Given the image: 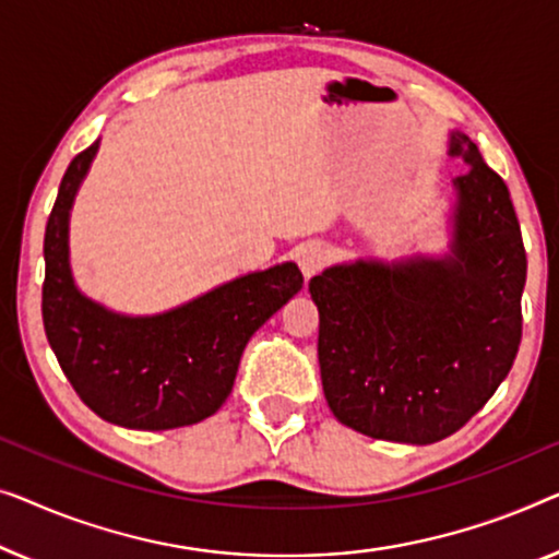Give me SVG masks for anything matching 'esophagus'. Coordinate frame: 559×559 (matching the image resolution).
Returning <instances> with one entry per match:
<instances>
[{
	"label": "esophagus",
	"instance_id": "34e87169",
	"mask_svg": "<svg viewBox=\"0 0 559 559\" xmlns=\"http://www.w3.org/2000/svg\"><path fill=\"white\" fill-rule=\"evenodd\" d=\"M326 261H329V250L321 246V242H304V246L296 250V263L298 269L304 271L306 278L324 269Z\"/></svg>",
	"mask_w": 559,
	"mask_h": 559
}]
</instances>
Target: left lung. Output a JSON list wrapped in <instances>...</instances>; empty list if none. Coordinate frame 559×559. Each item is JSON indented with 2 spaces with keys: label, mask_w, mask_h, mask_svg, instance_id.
<instances>
[{
  "label": "left lung",
  "mask_w": 559,
  "mask_h": 559,
  "mask_svg": "<svg viewBox=\"0 0 559 559\" xmlns=\"http://www.w3.org/2000/svg\"><path fill=\"white\" fill-rule=\"evenodd\" d=\"M448 154L453 246L445 258L332 265L309 281L319 367L344 426L426 445L466 426L514 365L526 253L509 190L466 133Z\"/></svg>",
  "instance_id": "obj_1"
}]
</instances>
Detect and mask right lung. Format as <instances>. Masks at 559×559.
<instances>
[{
  "instance_id": "add662e5",
  "label": "right lung",
  "mask_w": 559,
  "mask_h": 559,
  "mask_svg": "<svg viewBox=\"0 0 559 559\" xmlns=\"http://www.w3.org/2000/svg\"><path fill=\"white\" fill-rule=\"evenodd\" d=\"M98 141L70 162L45 227L43 321L78 397L133 430L192 426L230 395L242 349L304 286L296 263L248 273L156 317H123L78 290L68 219Z\"/></svg>"
}]
</instances>
